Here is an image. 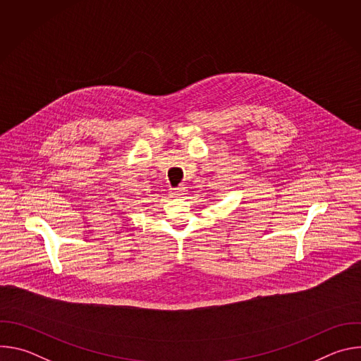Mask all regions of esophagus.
I'll list each match as a JSON object with an SVG mask.
<instances>
[{
  "label": "esophagus",
  "instance_id": "obj_1",
  "mask_svg": "<svg viewBox=\"0 0 361 361\" xmlns=\"http://www.w3.org/2000/svg\"><path fill=\"white\" fill-rule=\"evenodd\" d=\"M171 197H174V198H181V197H184L185 194H187V187H184V185H181V187H177V188H173L171 190Z\"/></svg>",
  "mask_w": 361,
  "mask_h": 361
}]
</instances>
